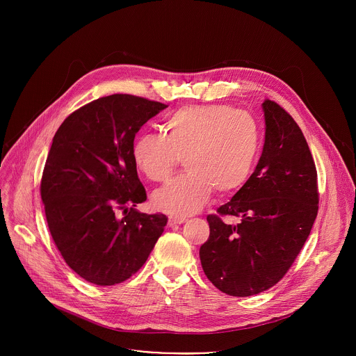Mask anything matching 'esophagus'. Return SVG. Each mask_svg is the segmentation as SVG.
Instances as JSON below:
<instances>
[{"label":"esophagus","instance_id":"1","mask_svg":"<svg viewBox=\"0 0 356 356\" xmlns=\"http://www.w3.org/2000/svg\"><path fill=\"white\" fill-rule=\"evenodd\" d=\"M186 221H187L186 217H169V227L180 225V224H184Z\"/></svg>","mask_w":356,"mask_h":356}]
</instances>
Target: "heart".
Listing matches in <instances>:
<instances>
[{"instance_id":"1","label":"heart","mask_w":356,"mask_h":356,"mask_svg":"<svg viewBox=\"0 0 356 356\" xmlns=\"http://www.w3.org/2000/svg\"><path fill=\"white\" fill-rule=\"evenodd\" d=\"M166 136L140 134L131 149L136 169L152 181L168 180L181 158L187 175L155 191L154 206L172 216H191L207 204L214 188L236 193L252 175L261 128L250 114L228 106H195L172 114Z\"/></svg>"}]
</instances>
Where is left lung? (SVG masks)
<instances>
[{
  "instance_id": "1",
  "label": "left lung",
  "mask_w": 356,
  "mask_h": 356,
  "mask_svg": "<svg viewBox=\"0 0 356 356\" xmlns=\"http://www.w3.org/2000/svg\"><path fill=\"white\" fill-rule=\"evenodd\" d=\"M262 110V156L243 187L217 210L238 222L209 216L210 236L200 248L209 280L235 297L262 293L286 275L318 211L317 170L306 138L275 101L266 99Z\"/></svg>"
}]
</instances>
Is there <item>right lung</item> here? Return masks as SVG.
I'll list each match as a JSON object with an SVG mask.
<instances>
[{
  "label": "right lung",
  "mask_w": 356,
  "mask_h": 356,
  "mask_svg": "<svg viewBox=\"0 0 356 356\" xmlns=\"http://www.w3.org/2000/svg\"><path fill=\"white\" fill-rule=\"evenodd\" d=\"M166 107L129 94L101 97L54 136L40 183L46 221L66 264L90 283L129 279L165 231V214L135 209L146 191L131 149L140 127Z\"/></svg>",
  "instance_id": "add662e5"
}]
</instances>
